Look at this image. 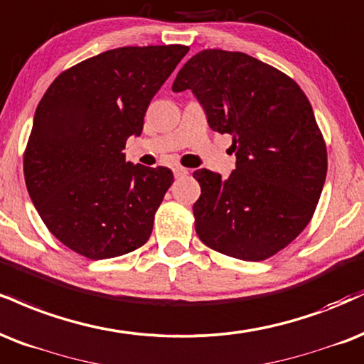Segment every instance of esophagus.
<instances>
[{
  "mask_svg": "<svg viewBox=\"0 0 364 364\" xmlns=\"http://www.w3.org/2000/svg\"><path fill=\"white\" fill-rule=\"evenodd\" d=\"M173 173H174V176H176V178L188 176V169L183 168V166H176V168L173 169Z\"/></svg>",
  "mask_w": 364,
  "mask_h": 364,
  "instance_id": "34e87169",
  "label": "esophagus"
}]
</instances>
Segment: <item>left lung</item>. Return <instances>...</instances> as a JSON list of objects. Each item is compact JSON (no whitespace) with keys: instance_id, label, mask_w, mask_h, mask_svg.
Returning <instances> with one entry per match:
<instances>
[{"instance_id":"8db88e82","label":"left lung","mask_w":364,"mask_h":364,"mask_svg":"<svg viewBox=\"0 0 364 364\" xmlns=\"http://www.w3.org/2000/svg\"><path fill=\"white\" fill-rule=\"evenodd\" d=\"M210 129L230 134L235 169H198L195 230L205 246L242 261L274 256L309 225L327 174V149L309 98L290 76L244 52L207 49L179 69Z\"/></svg>"}]
</instances>
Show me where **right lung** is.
I'll return each instance as SVG.
<instances>
[{
    "label": "right lung",
    "instance_id": "right-lung-1",
    "mask_svg": "<svg viewBox=\"0 0 364 364\" xmlns=\"http://www.w3.org/2000/svg\"><path fill=\"white\" fill-rule=\"evenodd\" d=\"M190 50L120 47L65 69L42 96L23 154L25 183L38 215L87 259L132 252L151 237L171 169L125 163L149 103Z\"/></svg>",
    "mask_w": 364,
    "mask_h": 364
}]
</instances>
